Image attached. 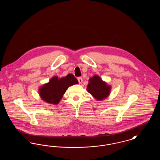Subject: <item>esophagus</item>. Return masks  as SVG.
I'll list each match as a JSON object with an SVG mask.
<instances>
[{"label": "esophagus", "mask_w": 160, "mask_h": 160, "mask_svg": "<svg viewBox=\"0 0 160 160\" xmlns=\"http://www.w3.org/2000/svg\"><path fill=\"white\" fill-rule=\"evenodd\" d=\"M77 80H78V81L79 84H81L83 82V78H82V77H78Z\"/></svg>", "instance_id": "1"}]
</instances>
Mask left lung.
<instances>
[{
    "instance_id": "obj_1",
    "label": "left lung",
    "mask_w": 160,
    "mask_h": 160,
    "mask_svg": "<svg viewBox=\"0 0 160 160\" xmlns=\"http://www.w3.org/2000/svg\"><path fill=\"white\" fill-rule=\"evenodd\" d=\"M111 86L103 81L98 75H95L89 79L87 91L95 99L102 101L110 94Z\"/></svg>"
}]
</instances>
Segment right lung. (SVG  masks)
Masks as SVG:
<instances>
[{"instance_id":"1","label":"right lung","mask_w":160,"mask_h":160,"mask_svg":"<svg viewBox=\"0 0 160 160\" xmlns=\"http://www.w3.org/2000/svg\"><path fill=\"white\" fill-rule=\"evenodd\" d=\"M78 84L76 78L71 74L58 78L54 76L47 83L39 87L38 93L41 98L47 103L58 104L69 86Z\"/></svg>"}]
</instances>
